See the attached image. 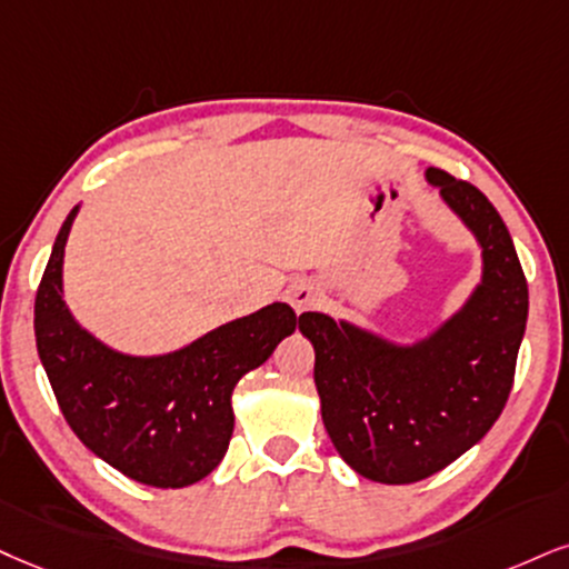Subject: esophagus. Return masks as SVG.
<instances>
[{
    "label": "esophagus",
    "mask_w": 569,
    "mask_h": 569,
    "mask_svg": "<svg viewBox=\"0 0 569 569\" xmlns=\"http://www.w3.org/2000/svg\"><path fill=\"white\" fill-rule=\"evenodd\" d=\"M287 300H290L292 308H296L298 313L308 311V308H313L319 303V290L311 282H298L287 290Z\"/></svg>",
    "instance_id": "1"
}]
</instances>
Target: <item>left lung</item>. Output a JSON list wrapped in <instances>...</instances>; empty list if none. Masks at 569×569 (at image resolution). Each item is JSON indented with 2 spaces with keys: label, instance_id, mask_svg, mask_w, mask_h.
<instances>
[{
  "label": "left lung",
  "instance_id": "left-lung-1",
  "mask_svg": "<svg viewBox=\"0 0 569 569\" xmlns=\"http://www.w3.org/2000/svg\"><path fill=\"white\" fill-rule=\"evenodd\" d=\"M427 181L472 231L482 273L465 306L413 342L306 311L317 350L321 419L361 478L409 486L486 438L507 406L528 321V282L499 210L469 181L427 168Z\"/></svg>",
  "mask_w": 569,
  "mask_h": 569
}]
</instances>
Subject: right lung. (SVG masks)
<instances>
[{
	"label": "right lung",
	"mask_w": 569,
	"mask_h": 569,
	"mask_svg": "<svg viewBox=\"0 0 569 569\" xmlns=\"http://www.w3.org/2000/svg\"><path fill=\"white\" fill-rule=\"evenodd\" d=\"M79 206L62 221L41 277L33 332L54 398L70 430L126 478L152 488H184L208 478L227 453L234 385L296 332L287 303L210 329L163 356H131L104 346L62 300V256Z\"/></svg>",
	"instance_id": "right-lung-1"
}]
</instances>
